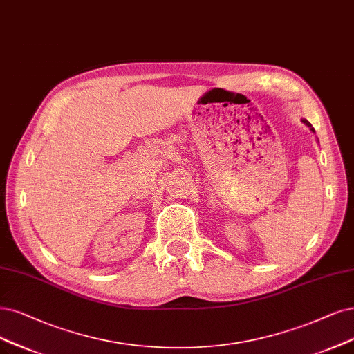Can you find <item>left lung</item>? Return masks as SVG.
<instances>
[{"label":"left lung","mask_w":354,"mask_h":354,"mask_svg":"<svg viewBox=\"0 0 354 354\" xmlns=\"http://www.w3.org/2000/svg\"><path fill=\"white\" fill-rule=\"evenodd\" d=\"M302 122H304V123H305V124H306V126H309V128H310V131H313V132H315V131H314V128H313V124H310V123H309V122H308V120H305V119H304V120H302Z\"/></svg>","instance_id":"obj_1"}]
</instances>
